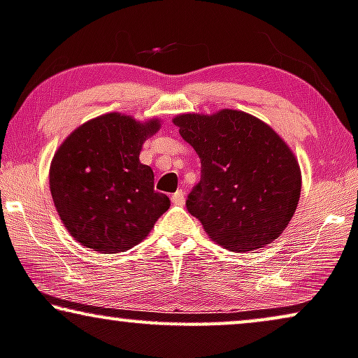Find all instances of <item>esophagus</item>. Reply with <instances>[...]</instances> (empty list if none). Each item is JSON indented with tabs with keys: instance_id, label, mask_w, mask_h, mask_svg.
<instances>
[{
	"instance_id": "esophagus-1",
	"label": "esophagus",
	"mask_w": 358,
	"mask_h": 358,
	"mask_svg": "<svg viewBox=\"0 0 358 358\" xmlns=\"http://www.w3.org/2000/svg\"><path fill=\"white\" fill-rule=\"evenodd\" d=\"M172 202L175 206H183L185 204V193L181 189H178L177 193L172 194Z\"/></svg>"
}]
</instances>
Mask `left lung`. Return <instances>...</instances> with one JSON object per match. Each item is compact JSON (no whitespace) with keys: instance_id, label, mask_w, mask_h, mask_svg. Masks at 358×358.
Instances as JSON below:
<instances>
[{"instance_id":"8db88e82","label":"left lung","mask_w":358,"mask_h":358,"mask_svg":"<svg viewBox=\"0 0 358 358\" xmlns=\"http://www.w3.org/2000/svg\"><path fill=\"white\" fill-rule=\"evenodd\" d=\"M201 159V181L186 207L213 243L248 252L273 243L289 225L302 175L286 141L257 117L236 109L173 117Z\"/></svg>"}]
</instances>
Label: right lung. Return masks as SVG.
<instances>
[{
    "instance_id": "1",
    "label": "right lung",
    "mask_w": 358,
    "mask_h": 358,
    "mask_svg": "<svg viewBox=\"0 0 358 358\" xmlns=\"http://www.w3.org/2000/svg\"><path fill=\"white\" fill-rule=\"evenodd\" d=\"M161 120L140 122L109 112L77 127L50 167L52 202L64 227L83 248L119 254L136 246L170 207L154 191V173L140 162Z\"/></svg>"
}]
</instances>
